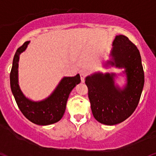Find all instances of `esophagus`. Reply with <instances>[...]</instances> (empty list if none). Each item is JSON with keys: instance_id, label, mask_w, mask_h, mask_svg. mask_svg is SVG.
<instances>
[{"instance_id": "1", "label": "esophagus", "mask_w": 156, "mask_h": 156, "mask_svg": "<svg viewBox=\"0 0 156 156\" xmlns=\"http://www.w3.org/2000/svg\"><path fill=\"white\" fill-rule=\"evenodd\" d=\"M87 74V72L84 69H82V70L80 71V79H81V81L84 82V78L86 77Z\"/></svg>"}]
</instances>
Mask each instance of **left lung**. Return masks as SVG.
Returning a JSON list of instances; mask_svg holds the SVG:
<instances>
[{"label":"left lung","instance_id":"8db88e82","mask_svg":"<svg viewBox=\"0 0 156 156\" xmlns=\"http://www.w3.org/2000/svg\"><path fill=\"white\" fill-rule=\"evenodd\" d=\"M111 55L113 66L124 68L127 84L122 90L114 84V74L95 73L87 76L93 116L98 122L115 125L124 122L135 111L143 92L145 76L140 51L124 35H117L113 42Z\"/></svg>","mask_w":156,"mask_h":156}]
</instances>
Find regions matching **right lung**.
I'll use <instances>...</instances> for the list:
<instances>
[{"mask_svg": "<svg viewBox=\"0 0 156 156\" xmlns=\"http://www.w3.org/2000/svg\"><path fill=\"white\" fill-rule=\"evenodd\" d=\"M27 41L19 47L15 53L10 73L11 91L19 108L28 120L38 125H49L61 120L65 110L66 102L76 84L81 82L80 74L63 77L56 89L48 98L40 102H33L24 97L18 84V62L19 55L27 47Z\"/></svg>", "mask_w": 156, "mask_h": 156, "instance_id": "add662e5", "label": "right lung"}]
</instances>
